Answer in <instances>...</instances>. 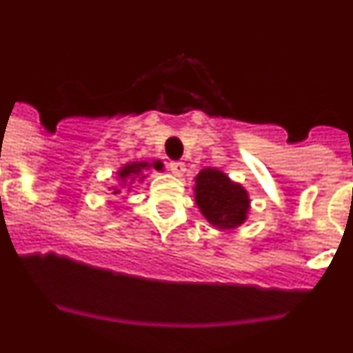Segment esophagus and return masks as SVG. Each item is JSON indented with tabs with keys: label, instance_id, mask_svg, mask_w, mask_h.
<instances>
[{
	"label": "esophagus",
	"instance_id": "34e87169",
	"mask_svg": "<svg viewBox=\"0 0 353 353\" xmlns=\"http://www.w3.org/2000/svg\"><path fill=\"white\" fill-rule=\"evenodd\" d=\"M170 171L174 176H183V173H185V164L183 162H171Z\"/></svg>",
	"mask_w": 353,
	"mask_h": 353
}]
</instances>
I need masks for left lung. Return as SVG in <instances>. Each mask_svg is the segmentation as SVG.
<instances>
[{"instance_id":"left-lung-1","label":"left lung","mask_w":353,"mask_h":353,"mask_svg":"<svg viewBox=\"0 0 353 353\" xmlns=\"http://www.w3.org/2000/svg\"><path fill=\"white\" fill-rule=\"evenodd\" d=\"M194 182V201L212 226L224 232L245 223L251 199L242 183L233 182L217 168L201 170Z\"/></svg>"}]
</instances>
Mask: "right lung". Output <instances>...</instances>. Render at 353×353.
Masks as SVG:
<instances>
[{"instance_id":"right-lung-1","label":"right lung","mask_w":353,"mask_h":353,"mask_svg":"<svg viewBox=\"0 0 353 353\" xmlns=\"http://www.w3.org/2000/svg\"><path fill=\"white\" fill-rule=\"evenodd\" d=\"M162 168H164V164H162L161 161L127 162V164H123V166L117 171L120 183L114 187H111V194H120L121 189H127V191H130V187H132L134 180L143 182V180L146 179L145 171H148V170L162 171Z\"/></svg>"}]
</instances>
